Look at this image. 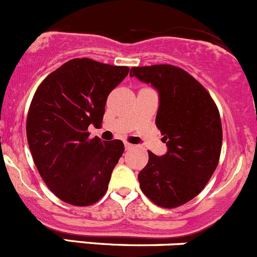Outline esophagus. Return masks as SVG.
Listing matches in <instances>:
<instances>
[{
    "label": "esophagus",
    "instance_id": "34e87169",
    "mask_svg": "<svg viewBox=\"0 0 257 257\" xmlns=\"http://www.w3.org/2000/svg\"><path fill=\"white\" fill-rule=\"evenodd\" d=\"M134 145H131V144H128V142H126L125 144V149L126 150H131V149H134Z\"/></svg>",
    "mask_w": 257,
    "mask_h": 257
}]
</instances>
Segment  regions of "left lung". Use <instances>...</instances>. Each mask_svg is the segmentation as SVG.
Returning <instances> with one entry per match:
<instances>
[{"mask_svg": "<svg viewBox=\"0 0 257 257\" xmlns=\"http://www.w3.org/2000/svg\"><path fill=\"white\" fill-rule=\"evenodd\" d=\"M130 76L159 91L156 126L169 149L160 157L149 151V162L139 174L140 187L155 205L175 209L196 197L217 167L220 112L206 88L176 66L132 67Z\"/></svg>", "mask_w": 257, "mask_h": 257, "instance_id": "8db88e82", "label": "left lung"}]
</instances>
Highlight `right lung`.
<instances>
[{"instance_id": "right-lung-1", "label": "right lung", "mask_w": 257, "mask_h": 257, "mask_svg": "<svg viewBox=\"0 0 257 257\" xmlns=\"http://www.w3.org/2000/svg\"><path fill=\"white\" fill-rule=\"evenodd\" d=\"M127 66L73 58L40 83L30 105L26 134L39 174L60 200L90 206L106 194L125 151L121 140L90 139L88 126L102 123L111 91Z\"/></svg>"}]
</instances>
